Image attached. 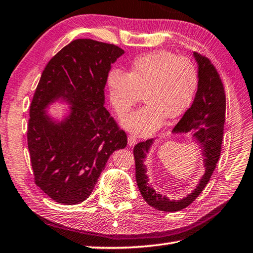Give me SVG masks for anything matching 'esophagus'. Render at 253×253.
<instances>
[{
  "label": "esophagus",
  "mask_w": 253,
  "mask_h": 253,
  "mask_svg": "<svg viewBox=\"0 0 253 253\" xmlns=\"http://www.w3.org/2000/svg\"><path fill=\"white\" fill-rule=\"evenodd\" d=\"M136 142H137V140H136L135 136H133V135L127 136V144L130 146H134L136 144Z\"/></svg>",
  "instance_id": "1"
}]
</instances>
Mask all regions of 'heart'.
Segmentation results:
<instances>
[{"mask_svg": "<svg viewBox=\"0 0 253 253\" xmlns=\"http://www.w3.org/2000/svg\"><path fill=\"white\" fill-rule=\"evenodd\" d=\"M198 85V71L192 59L169 50H156L133 60L128 73L113 69L108 76L109 97L119 116L130 111L144 93L145 106L122 119V126L135 135H149L164 118L179 117L192 102Z\"/></svg>", "mask_w": 253, "mask_h": 253, "instance_id": "b5f03b06", "label": "heart"}]
</instances>
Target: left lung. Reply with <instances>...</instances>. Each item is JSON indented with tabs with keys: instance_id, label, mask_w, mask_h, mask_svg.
Here are the masks:
<instances>
[{
	"instance_id": "1",
	"label": "left lung",
	"mask_w": 253,
	"mask_h": 253,
	"mask_svg": "<svg viewBox=\"0 0 253 253\" xmlns=\"http://www.w3.org/2000/svg\"><path fill=\"white\" fill-rule=\"evenodd\" d=\"M198 64V87L192 106L173 128V133H189L202 147L205 173L192 193L174 201L163 196L149 185L144 165L153 139L140 142L134 146L135 179L142 197L157 211H179L189 206L206 187L211 179L221 152L223 126L226 116V94L217 69L207 57L194 52Z\"/></svg>"
}]
</instances>
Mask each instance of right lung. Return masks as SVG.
<instances>
[{
    "label": "right lung",
    "instance_id": "add662e5",
    "mask_svg": "<svg viewBox=\"0 0 253 253\" xmlns=\"http://www.w3.org/2000/svg\"><path fill=\"white\" fill-rule=\"evenodd\" d=\"M123 54L113 44L75 40L42 71L31 103L27 145L35 184L52 201H85L110 155L126 146V132L103 107L111 64ZM57 99L71 104L61 122L45 111Z\"/></svg>",
    "mask_w": 253,
    "mask_h": 253
}]
</instances>
